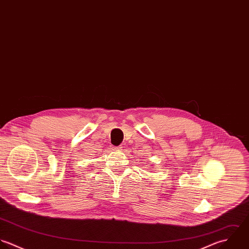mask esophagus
I'll list each match as a JSON object with an SVG mask.
<instances>
[{
  "mask_svg": "<svg viewBox=\"0 0 249 249\" xmlns=\"http://www.w3.org/2000/svg\"><path fill=\"white\" fill-rule=\"evenodd\" d=\"M113 150H115V151H121L122 150V147H113Z\"/></svg>",
  "mask_w": 249,
  "mask_h": 249,
  "instance_id": "esophagus-1",
  "label": "esophagus"
}]
</instances>
